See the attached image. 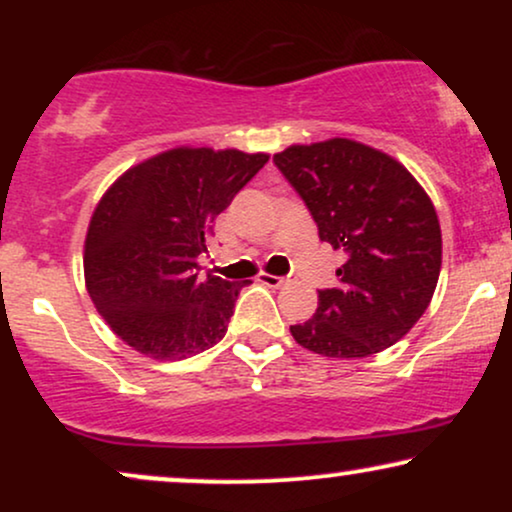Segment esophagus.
Here are the masks:
<instances>
[{"label": "esophagus", "mask_w": 512, "mask_h": 512, "mask_svg": "<svg viewBox=\"0 0 512 512\" xmlns=\"http://www.w3.org/2000/svg\"><path fill=\"white\" fill-rule=\"evenodd\" d=\"M257 281H262V284H267V286H286L289 284V276H274V274H260L257 276Z\"/></svg>", "instance_id": "esophagus-1"}]
</instances>
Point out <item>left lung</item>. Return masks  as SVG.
<instances>
[{
	"label": "left lung",
	"mask_w": 512,
	"mask_h": 512,
	"mask_svg": "<svg viewBox=\"0 0 512 512\" xmlns=\"http://www.w3.org/2000/svg\"><path fill=\"white\" fill-rule=\"evenodd\" d=\"M317 223V236L346 252L337 289H322L310 320L291 325L303 349L363 358L419 322L440 274V223L407 168L351 139L289 146L274 156Z\"/></svg>",
	"instance_id": "1"
}]
</instances>
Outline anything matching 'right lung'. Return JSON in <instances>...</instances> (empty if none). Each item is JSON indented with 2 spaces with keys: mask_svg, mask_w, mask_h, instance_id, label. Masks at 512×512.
<instances>
[{
  "mask_svg": "<svg viewBox=\"0 0 512 512\" xmlns=\"http://www.w3.org/2000/svg\"><path fill=\"white\" fill-rule=\"evenodd\" d=\"M267 154L173 149L129 168L86 233V289L122 342L156 361L219 344L245 284L199 272L214 219Z\"/></svg>",
  "mask_w": 512,
  "mask_h": 512,
  "instance_id": "right-lung-1",
  "label": "right lung"
}]
</instances>
